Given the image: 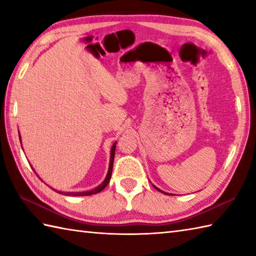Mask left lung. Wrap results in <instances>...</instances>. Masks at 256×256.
<instances>
[{
    "label": "left lung",
    "mask_w": 256,
    "mask_h": 256,
    "mask_svg": "<svg viewBox=\"0 0 256 256\" xmlns=\"http://www.w3.org/2000/svg\"><path fill=\"white\" fill-rule=\"evenodd\" d=\"M154 188H156V190H158V191H160V192H162V193H164V194H168V193H165V192H163V191H161V190H160V188H156V186H154Z\"/></svg>",
    "instance_id": "1"
}]
</instances>
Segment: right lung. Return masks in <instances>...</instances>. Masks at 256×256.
Instances as JSON below:
<instances>
[{
	"label": "right lung",
	"mask_w": 256,
	"mask_h": 256,
	"mask_svg": "<svg viewBox=\"0 0 256 256\" xmlns=\"http://www.w3.org/2000/svg\"><path fill=\"white\" fill-rule=\"evenodd\" d=\"M20 141H21V136H20ZM115 148H116V142H115L112 145V148H111V158H110V165H108V171L106 174V178L103 181L102 184H100L98 188H95L91 191H86V192H61V191H56V190H54L55 192H58L60 194H63V195H68V196H86V195H93V194H96L100 193L101 191L106 188V185L108 184L110 180H111V175H112V168H113V162H114V154H115Z\"/></svg>",
	"instance_id": "add662e5"
}]
</instances>
